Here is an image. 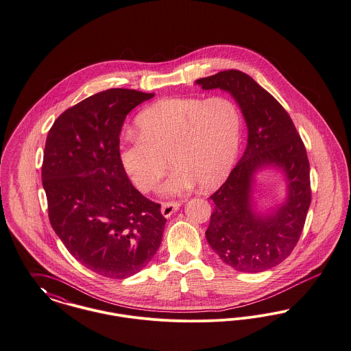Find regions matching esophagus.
<instances>
[{
  "instance_id": "obj_1",
  "label": "esophagus",
  "mask_w": 351,
  "mask_h": 351,
  "mask_svg": "<svg viewBox=\"0 0 351 351\" xmlns=\"http://www.w3.org/2000/svg\"><path fill=\"white\" fill-rule=\"evenodd\" d=\"M180 206H182V203H179V202H167V203H163L162 213H163L165 217H169L172 213H175L180 208Z\"/></svg>"
}]
</instances>
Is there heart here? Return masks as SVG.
<instances>
[{
    "label": "heart",
    "instance_id": "b5f03b06",
    "mask_svg": "<svg viewBox=\"0 0 351 351\" xmlns=\"http://www.w3.org/2000/svg\"><path fill=\"white\" fill-rule=\"evenodd\" d=\"M119 145L125 173L142 192L155 189L168 167L175 169L163 191L182 195L197 183L204 189L226 180L236 162L241 114L226 97L165 98L145 107Z\"/></svg>",
    "mask_w": 351,
    "mask_h": 351
}]
</instances>
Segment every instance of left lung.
Here are the masks:
<instances>
[{
	"instance_id": "left-lung-1",
	"label": "left lung",
	"mask_w": 351,
	"mask_h": 351,
	"mask_svg": "<svg viewBox=\"0 0 351 351\" xmlns=\"http://www.w3.org/2000/svg\"><path fill=\"white\" fill-rule=\"evenodd\" d=\"M203 90L228 91L247 125V145L226 183L210 199L215 209L206 236L219 257L239 271L258 273L282 263L297 245L311 202L306 148L285 108L240 70H224L196 81ZM277 166L287 178L289 199L268 215L251 203L254 173Z\"/></svg>"
}]
</instances>
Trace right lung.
<instances>
[{"label": "right lung", "mask_w": 351, "mask_h": 351, "mask_svg": "<svg viewBox=\"0 0 351 351\" xmlns=\"http://www.w3.org/2000/svg\"><path fill=\"white\" fill-rule=\"evenodd\" d=\"M154 94L110 88L62 112L43 154L50 224L71 256L108 278H127L152 260L165 219L131 184L119 158L127 114Z\"/></svg>", "instance_id": "right-lung-1"}]
</instances>
